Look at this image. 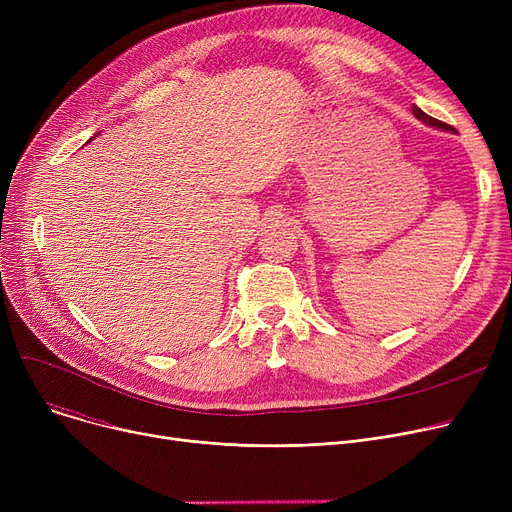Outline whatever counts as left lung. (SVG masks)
<instances>
[{
    "instance_id": "left-lung-1",
    "label": "left lung",
    "mask_w": 512,
    "mask_h": 512,
    "mask_svg": "<svg viewBox=\"0 0 512 512\" xmlns=\"http://www.w3.org/2000/svg\"><path fill=\"white\" fill-rule=\"evenodd\" d=\"M413 114L419 118V120H423V122H434L432 118H429V116H425L421 110H419V107H413Z\"/></svg>"
}]
</instances>
